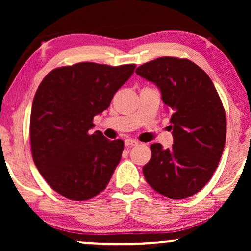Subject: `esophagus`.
I'll use <instances>...</instances> for the list:
<instances>
[{
    "mask_svg": "<svg viewBox=\"0 0 251 251\" xmlns=\"http://www.w3.org/2000/svg\"><path fill=\"white\" fill-rule=\"evenodd\" d=\"M125 145L126 146H136V145H138V142H137V140H135V139L128 138V139L125 140Z\"/></svg>",
    "mask_w": 251,
    "mask_h": 251,
    "instance_id": "1",
    "label": "esophagus"
}]
</instances>
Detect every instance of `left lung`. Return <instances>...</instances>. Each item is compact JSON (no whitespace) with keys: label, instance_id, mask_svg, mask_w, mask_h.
I'll use <instances>...</instances> for the list:
<instances>
[{"label":"left lung","instance_id":"8db88e82","mask_svg":"<svg viewBox=\"0 0 251 251\" xmlns=\"http://www.w3.org/2000/svg\"><path fill=\"white\" fill-rule=\"evenodd\" d=\"M136 73L160 89L170 109L174 145L152 144L144 177L157 193L170 199L197 194L210 180L224 151L226 115L207 73L188 59L161 57Z\"/></svg>","mask_w":251,"mask_h":251}]
</instances>
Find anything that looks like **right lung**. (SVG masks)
I'll return each mask as SVG.
<instances>
[{
	"label": "right lung",
	"mask_w": 251,
	"mask_h": 251,
	"mask_svg": "<svg viewBox=\"0 0 251 251\" xmlns=\"http://www.w3.org/2000/svg\"><path fill=\"white\" fill-rule=\"evenodd\" d=\"M136 66L78 63L54 68L41 82L30 112L34 163L51 188L84 201L104 191L125 144L91 135L92 120L108 108Z\"/></svg>",
	"instance_id": "add662e5"
}]
</instances>
